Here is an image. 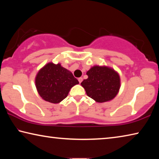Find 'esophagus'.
<instances>
[{
    "mask_svg": "<svg viewBox=\"0 0 159 159\" xmlns=\"http://www.w3.org/2000/svg\"><path fill=\"white\" fill-rule=\"evenodd\" d=\"M78 80H79V83H81V82L83 81V78H82V77H80V78H79V79H78Z\"/></svg>",
    "mask_w": 159,
    "mask_h": 159,
    "instance_id": "34e87169",
    "label": "esophagus"
}]
</instances>
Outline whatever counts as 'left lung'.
I'll return each mask as SVG.
<instances>
[{
    "instance_id": "1",
    "label": "left lung",
    "mask_w": 159,
    "mask_h": 159,
    "mask_svg": "<svg viewBox=\"0 0 159 159\" xmlns=\"http://www.w3.org/2000/svg\"><path fill=\"white\" fill-rule=\"evenodd\" d=\"M88 78L80 83L86 94L97 102H105L114 99L120 89V76L107 66H95L88 71Z\"/></svg>"
}]
</instances>
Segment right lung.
<instances>
[{"instance_id": "obj_1", "label": "right lung", "mask_w": 159, "mask_h": 159, "mask_svg": "<svg viewBox=\"0 0 159 159\" xmlns=\"http://www.w3.org/2000/svg\"><path fill=\"white\" fill-rule=\"evenodd\" d=\"M36 87L38 93L44 100L57 104L65 99L74 85L79 82L71 71L60 64L50 62L37 74Z\"/></svg>"}]
</instances>
